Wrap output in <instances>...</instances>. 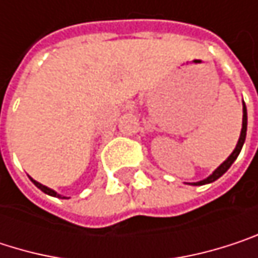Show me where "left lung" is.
Returning a JSON list of instances; mask_svg holds the SVG:
<instances>
[{
	"label": "left lung",
	"mask_w": 258,
	"mask_h": 258,
	"mask_svg": "<svg viewBox=\"0 0 258 258\" xmlns=\"http://www.w3.org/2000/svg\"><path fill=\"white\" fill-rule=\"evenodd\" d=\"M242 112H243V116H242V130H240V136H239V140H237V143H236V148L233 149V152L227 157V160L223 163V164H220L206 179L203 180H199V182H191L189 185H205V183H211V182H214V180H217L218 178H221L229 169H230V166H232L233 163H234V160L237 158V155L240 154V149H242V146H243V143H245V137H246V124H248V116H246V106H245V103H243V109H242Z\"/></svg>",
	"instance_id": "8db88e82"
}]
</instances>
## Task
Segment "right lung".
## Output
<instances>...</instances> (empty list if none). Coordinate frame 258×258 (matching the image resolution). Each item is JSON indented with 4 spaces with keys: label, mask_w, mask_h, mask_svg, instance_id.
Returning <instances> with one entry per match:
<instances>
[{
    "label": "right lung",
    "mask_w": 258,
    "mask_h": 258,
    "mask_svg": "<svg viewBox=\"0 0 258 258\" xmlns=\"http://www.w3.org/2000/svg\"><path fill=\"white\" fill-rule=\"evenodd\" d=\"M31 180H32V183L37 186V188H40L44 194H49V196H52V197H59V199H69V197H66V196H61V194H58L55 189H52V188H49V186H46V185H43V183H40V182H37L35 179H32L31 178Z\"/></svg>",
    "instance_id": "add662e5"
}]
</instances>
